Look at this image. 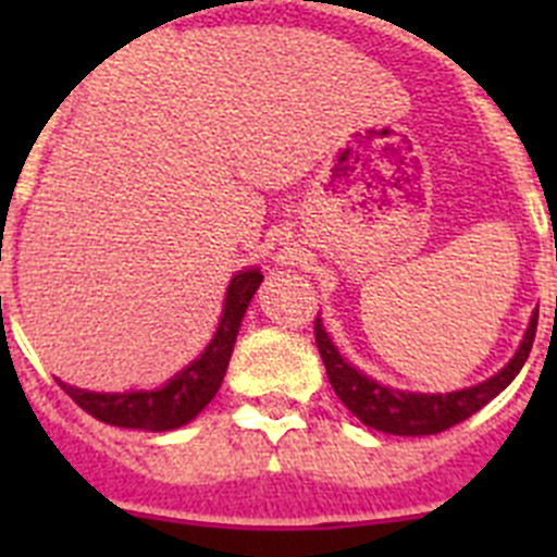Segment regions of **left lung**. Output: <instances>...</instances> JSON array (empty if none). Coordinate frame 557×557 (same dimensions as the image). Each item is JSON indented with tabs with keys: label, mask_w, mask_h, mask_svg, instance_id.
<instances>
[{
	"label": "left lung",
	"mask_w": 557,
	"mask_h": 557,
	"mask_svg": "<svg viewBox=\"0 0 557 557\" xmlns=\"http://www.w3.org/2000/svg\"><path fill=\"white\" fill-rule=\"evenodd\" d=\"M535 326H539V309L530 318V326L524 332L519 351L513 354L508 366L502 368L496 376L480 382V385L462 387V391L455 393L396 391V387H387L376 382V379L366 376V373L357 371V368L348 366L346 359L339 357V351L329 339L326 329H323L321 318H314V343H318V351H321L334 393L362 424L371 426V430L387 432V435L412 437L437 435V432L449 430V426L460 424V421L474 416L476 410H482L491 398L499 396L513 382L521 366L528 362L535 339Z\"/></svg>",
	"instance_id": "left-lung-1"
}]
</instances>
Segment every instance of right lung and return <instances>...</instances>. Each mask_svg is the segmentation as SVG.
Segmentation results:
<instances>
[{"label": "right lung", "mask_w": 557, "mask_h": 557, "mask_svg": "<svg viewBox=\"0 0 557 557\" xmlns=\"http://www.w3.org/2000/svg\"><path fill=\"white\" fill-rule=\"evenodd\" d=\"M262 270L248 268L231 278L228 293H225L223 318L218 323V332L195 362L166 382L159 391H127V393H91L72 385H58L69 393L81 410L95 416L97 421L111 426H125V430L145 432H166L189 424L209 405L214 393L220 391L228 368L231 351H234L236 332L245 318L250 298L262 284Z\"/></svg>", "instance_id": "add662e5"}]
</instances>
